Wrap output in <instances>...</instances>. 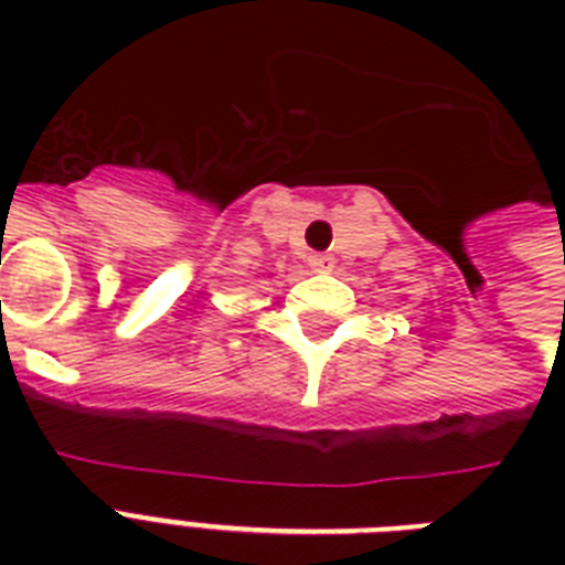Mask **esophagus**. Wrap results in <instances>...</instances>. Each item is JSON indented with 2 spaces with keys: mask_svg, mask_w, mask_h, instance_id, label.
Segmentation results:
<instances>
[{
  "mask_svg": "<svg viewBox=\"0 0 565 565\" xmlns=\"http://www.w3.org/2000/svg\"><path fill=\"white\" fill-rule=\"evenodd\" d=\"M308 260H310V266L317 269V273H326V269H331V266H334V257L331 255H310Z\"/></svg>",
  "mask_w": 565,
  "mask_h": 565,
  "instance_id": "obj_1",
  "label": "esophagus"
}]
</instances>
